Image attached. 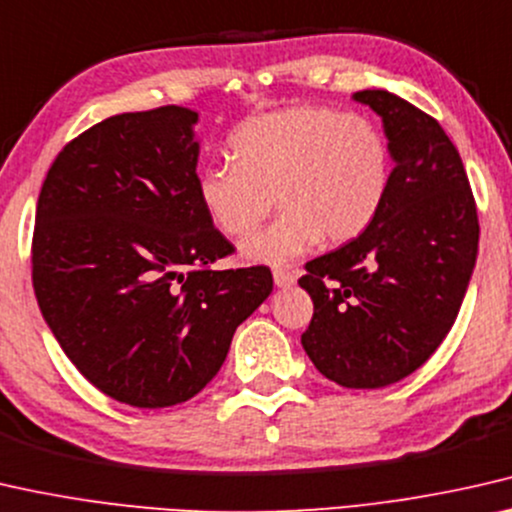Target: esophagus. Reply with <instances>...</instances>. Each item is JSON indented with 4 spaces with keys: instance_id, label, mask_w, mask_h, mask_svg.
I'll list each match as a JSON object with an SVG mask.
<instances>
[{
    "instance_id": "34e87169",
    "label": "esophagus",
    "mask_w": 512,
    "mask_h": 512,
    "mask_svg": "<svg viewBox=\"0 0 512 512\" xmlns=\"http://www.w3.org/2000/svg\"><path fill=\"white\" fill-rule=\"evenodd\" d=\"M273 282H276V287L285 289V287L296 285V276H294V273L285 271V269H276V271H273Z\"/></svg>"
}]
</instances>
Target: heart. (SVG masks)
I'll return each mask as SVG.
<instances>
[{"label":"heart","mask_w":512,"mask_h":512,"mask_svg":"<svg viewBox=\"0 0 512 512\" xmlns=\"http://www.w3.org/2000/svg\"><path fill=\"white\" fill-rule=\"evenodd\" d=\"M234 163H213L197 177V197L211 225L243 239L248 264L287 266L324 236L347 243L372 225L391 188L393 158L386 135L361 114L292 105L243 121L230 135Z\"/></svg>","instance_id":"1"}]
</instances>
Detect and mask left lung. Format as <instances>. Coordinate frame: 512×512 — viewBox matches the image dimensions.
Returning <instances> with one entry per match:
<instances>
[{
    "label": "left lung",
    "mask_w": 512,
    "mask_h": 512,
    "mask_svg": "<svg viewBox=\"0 0 512 512\" xmlns=\"http://www.w3.org/2000/svg\"><path fill=\"white\" fill-rule=\"evenodd\" d=\"M381 117L393 174L372 225L305 264L315 303L301 345L326 379L381 388L421 368L455 324L478 255V216L455 144L386 89L352 96Z\"/></svg>",
    "instance_id": "1"
}]
</instances>
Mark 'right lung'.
Masks as SVG:
<instances>
[{"label": "right lung", "instance_id": "obj_1", "mask_svg": "<svg viewBox=\"0 0 512 512\" xmlns=\"http://www.w3.org/2000/svg\"><path fill=\"white\" fill-rule=\"evenodd\" d=\"M200 114L124 112L59 151L36 204L32 280L59 347L98 391L181 404L218 375L266 266L216 271L232 243L197 197Z\"/></svg>", "mask_w": 512, "mask_h": 512}]
</instances>
